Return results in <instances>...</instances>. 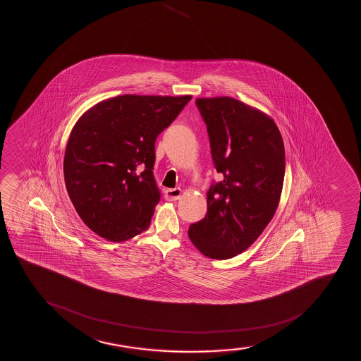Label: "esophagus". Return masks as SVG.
I'll use <instances>...</instances> for the list:
<instances>
[{"mask_svg":"<svg viewBox=\"0 0 361 361\" xmlns=\"http://www.w3.org/2000/svg\"><path fill=\"white\" fill-rule=\"evenodd\" d=\"M182 195V190L179 189V188H176V189H167L165 191V199L167 201H177L179 200Z\"/></svg>","mask_w":361,"mask_h":361,"instance_id":"esophagus-1","label":"esophagus"}]
</instances>
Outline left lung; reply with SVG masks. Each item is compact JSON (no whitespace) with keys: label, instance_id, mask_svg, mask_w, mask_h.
<instances>
[{"label":"left lung","instance_id":"left-lung-1","mask_svg":"<svg viewBox=\"0 0 361 361\" xmlns=\"http://www.w3.org/2000/svg\"><path fill=\"white\" fill-rule=\"evenodd\" d=\"M223 180L207 192V214L188 231L204 257L224 260L253 245L282 195L286 153L271 116L228 96L196 99Z\"/></svg>","mask_w":361,"mask_h":361}]
</instances>
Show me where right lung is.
Returning a JSON list of instances; mask_svg holds the SVG:
<instances>
[{
    "label": "right lung",
    "instance_id": "add662e5",
    "mask_svg": "<svg viewBox=\"0 0 361 361\" xmlns=\"http://www.w3.org/2000/svg\"><path fill=\"white\" fill-rule=\"evenodd\" d=\"M191 95L116 96L84 112L63 158L67 192L84 224L112 242L148 228L160 192L153 166L155 140Z\"/></svg>",
    "mask_w": 361,
    "mask_h": 361
}]
</instances>
